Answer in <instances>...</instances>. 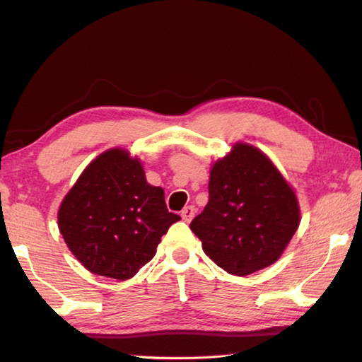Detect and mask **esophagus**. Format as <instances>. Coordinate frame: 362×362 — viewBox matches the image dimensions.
<instances>
[{"label": "esophagus", "mask_w": 362, "mask_h": 362, "mask_svg": "<svg viewBox=\"0 0 362 362\" xmlns=\"http://www.w3.org/2000/svg\"><path fill=\"white\" fill-rule=\"evenodd\" d=\"M194 212H196V207H194V206H187V207H183V211H182V218L185 220V222H192V218L194 217Z\"/></svg>", "instance_id": "34e87169"}]
</instances>
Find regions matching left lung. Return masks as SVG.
Masks as SVG:
<instances>
[{
	"instance_id": "1",
	"label": "left lung",
	"mask_w": 362,
	"mask_h": 362,
	"mask_svg": "<svg viewBox=\"0 0 362 362\" xmlns=\"http://www.w3.org/2000/svg\"><path fill=\"white\" fill-rule=\"evenodd\" d=\"M300 225L297 194L254 145L236 142L211 168L209 203L189 228L226 273L247 276L273 265Z\"/></svg>"
}]
</instances>
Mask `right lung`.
Here are the masks:
<instances>
[{
	"label": "right lung",
	"mask_w": 362,
	"mask_h": 362,
	"mask_svg": "<svg viewBox=\"0 0 362 362\" xmlns=\"http://www.w3.org/2000/svg\"><path fill=\"white\" fill-rule=\"evenodd\" d=\"M179 220L164 189L146 182L142 161L118 146L86 166L57 212L60 235L79 263L118 281L137 274Z\"/></svg>",
	"instance_id": "add662e5"
}]
</instances>
